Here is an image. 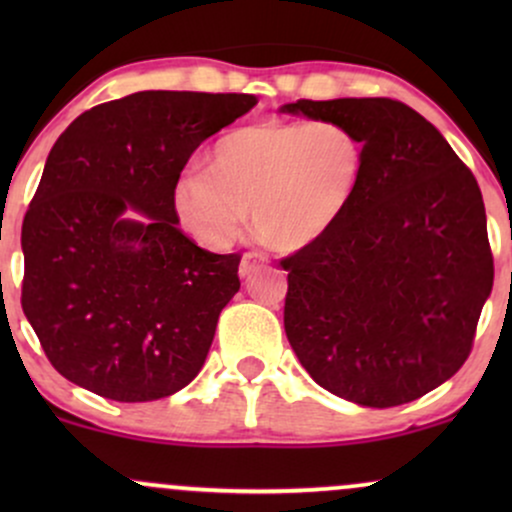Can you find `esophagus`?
Segmentation results:
<instances>
[{"instance_id": "34e87169", "label": "esophagus", "mask_w": 512, "mask_h": 512, "mask_svg": "<svg viewBox=\"0 0 512 512\" xmlns=\"http://www.w3.org/2000/svg\"><path fill=\"white\" fill-rule=\"evenodd\" d=\"M267 267V257L260 255V252H245L243 260H240V276L243 279H248V276H252L255 272H260V269Z\"/></svg>"}]
</instances>
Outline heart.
<instances>
[{
	"mask_svg": "<svg viewBox=\"0 0 512 512\" xmlns=\"http://www.w3.org/2000/svg\"><path fill=\"white\" fill-rule=\"evenodd\" d=\"M368 166L366 139L342 120H272L228 132L209 170L173 185V211L209 250L231 248L248 221L281 252L315 245L344 219Z\"/></svg>",
	"mask_w": 512,
	"mask_h": 512,
	"instance_id": "1",
	"label": "heart"
}]
</instances>
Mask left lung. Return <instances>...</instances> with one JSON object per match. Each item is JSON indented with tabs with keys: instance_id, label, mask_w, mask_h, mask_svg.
I'll use <instances>...</instances> for the list:
<instances>
[{
	"instance_id": "left-lung-1",
	"label": "left lung",
	"mask_w": 512,
	"mask_h": 512,
	"mask_svg": "<svg viewBox=\"0 0 512 512\" xmlns=\"http://www.w3.org/2000/svg\"><path fill=\"white\" fill-rule=\"evenodd\" d=\"M281 110L349 122L368 146L344 219L281 260L286 337L332 395L375 409L414 402L467 361L493 286L477 180L426 117L392 98Z\"/></svg>"
}]
</instances>
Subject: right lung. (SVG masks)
Listing matches in <instances>:
<instances>
[{"label": "right lung", "instance_id": "right-lung-1", "mask_svg": "<svg viewBox=\"0 0 512 512\" xmlns=\"http://www.w3.org/2000/svg\"><path fill=\"white\" fill-rule=\"evenodd\" d=\"M255 105L250 93L139 91L81 113L52 146L21 228V305L74 385L154 402L202 370L240 255L187 238L170 195L197 146Z\"/></svg>", "mask_w": 512, "mask_h": 512}]
</instances>
